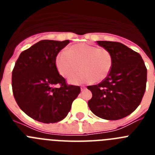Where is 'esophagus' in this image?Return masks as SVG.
Returning <instances> with one entry per match:
<instances>
[{
	"mask_svg": "<svg viewBox=\"0 0 155 155\" xmlns=\"http://www.w3.org/2000/svg\"><path fill=\"white\" fill-rule=\"evenodd\" d=\"M81 91H84V90H85V87H84V86H81Z\"/></svg>",
	"mask_w": 155,
	"mask_h": 155,
	"instance_id": "1",
	"label": "esophagus"
}]
</instances>
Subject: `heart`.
Listing matches in <instances>:
<instances>
[{
	"mask_svg": "<svg viewBox=\"0 0 155 155\" xmlns=\"http://www.w3.org/2000/svg\"><path fill=\"white\" fill-rule=\"evenodd\" d=\"M55 64L59 74L64 78H70L78 71L82 72L71 77L69 83L80 84L101 82L110 73L113 58L106 49L87 43H79L68 48V51H61L56 57Z\"/></svg>",
	"mask_w": 155,
	"mask_h": 155,
	"instance_id": "obj_1",
	"label": "heart"
}]
</instances>
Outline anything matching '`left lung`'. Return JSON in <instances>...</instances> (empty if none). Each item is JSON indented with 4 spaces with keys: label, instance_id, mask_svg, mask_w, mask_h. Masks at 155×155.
I'll use <instances>...</instances> for the list:
<instances>
[{
    "label": "left lung",
    "instance_id": "obj_1",
    "mask_svg": "<svg viewBox=\"0 0 155 155\" xmlns=\"http://www.w3.org/2000/svg\"><path fill=\"white\" fill-rule=\"evenodd\" d=\"M113 58L110 73L96 85L87 86L92 98L87 104L95 116L117 120L129 116L141 102L147 83V68L141 56L120 42L97 41Z\"/></svg>",
    "mask_w": 155,
    "mask_h": 155
}]
</instances>
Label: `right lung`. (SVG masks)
I'll list each match as a JSON object with an SVG mask.
<instances>
[{
    "label": "right lung",
    "instance_id": "obj_1",
    "mask_svg": "<svg viewBox=\"0 0 155 155\" xmlns=\"http://www.w3.org/2000/svg\"><path fill=\"white\" fill-rule=\"evenodd\" d=\"M69 40H41L20 54L12 71V91L19 108L43 124L64 120L79 86L68 85L57 69L56 57ZM59 84L60 88L56 87Z\"/></svg>",
    "mask_w": 155,
    "mask_h": 155
}]
</instances>
